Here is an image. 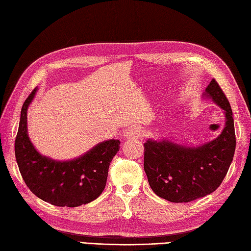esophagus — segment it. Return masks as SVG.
<instances>
[{
  "instance_id": "34e87169",
  "label": "esophagus",
  "mask_w": 251,
  "mask_h": 251,
  "mask_svg": "<svg viewBox=\"0 0 251 251\" xmlns=\"http://www.w3.org/2000/svg\"><path fill=\"white\" fill-rule=\"evenodd\" d=\"M143 135V130L140 126H131L128 127L126 132L125 133L126 138L127 139H138L140 137H142Z\"/></svg>"
}]
</instances>
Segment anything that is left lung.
Listing matches in <instances>:
<instances>
[{
    "label": "left lung",
    "instance_id": "left-lung-1",
    "mask_svg": "<svg viewBox=\"0 0 251 251\" xmlns=\"http://www.w3.org/2000/svg\"><path fill=\"white\" fill-rule=\"evenodd\" d=\"M203 97L224 111L225 126L217 138L188 147L166 138L144 143V172L153 192L174 203L191 202L215 192L225 178L235 150L232 111L216 79Z\"/></svg>",
    "mask_w": 251,
    "mask_h": 251
}]
</instances>
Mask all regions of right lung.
I'll return each instance as SVG.
<instances>
[{
    "instance_id": "add662e5",
    "label": "right lung",
    "mask_w": 251,
    "mask_h": 251,
    "mask_svg": "<svg viewBox=\"0 0 251 251\" xmlns=\"http://www.w3.org/2000/svg\"><path fill=\"white\" fill-rule=\"evenodd\" d=\"M37 88L21 111L14 151L26 185L36 197L55 206L76 207L100 196L105 187L109 166L119 151L120 141L105 140L72 160L57 161L43 156L28 136L27 111Z\"/></svg>"
}]
</instances>
